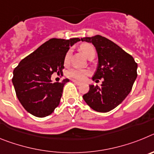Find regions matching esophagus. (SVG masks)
<instances>
[{
    "label": "esophagus",
    "mask_w": 154,
    "mask_h": 154,
    "mask_svg": "<svg viewBox=\"0 0 154 154\" xmlns=\"http://www.w3.org/2000/svg\"><path fill=\"white\" fill-rule=\"evenodd\" d=\"M72 82H74L75 84V85H79L80 84H81L79 82H77V81H75V80H72Z\"/></svg>",
    "instance_id": "1"
}]
</instances>
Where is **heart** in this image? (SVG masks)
I'll list each match as a JSON object with an SVG mask.
<instances>
[{
  "mask_svg": "<svg viewBox=\"0 0 154 154\" xmlns=\"http://www.w3.org/2000/svg\"><path fill=\"white\" fill-rule=\"evenodd\" d=\"M80 50L84 55L88 58L89 55L92 51H95L94 48L92 45L89 44H83L80 46ZM69 56H70V51H68L66 53L65 57V63H67L69 59ZM89 74V72L88 70H85V69H71L67 72V76L69 78L72 79L73 80H76V81H83L85 79L87 75Z\"/></svg>",
  "mask_w": 154,
  "mask_h": 154,
  "instance_id": "heart-1",
  "label": "heart"
}]
</instances>
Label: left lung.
<instances>
[{
  "label": "left lung",
  "instance_id": "obj_1",
  "mask_svg": "<svg viewBox=\"0 0 154 154\" xmlns=\"http://www.w3.org/2000/svg\"><path fill=\"white\" fill-rule=\"evenodd\" d=\"M81 40L92 43L97 51L99 62L92 80L104 79L100 86L89 85V91L83 99L95 111L109 112L131 91L137 77V64L131 55L105 37L96 35Z\"/></svg>",
  "mask_w": 154,
  "mask_h": 154
}]
</instances>
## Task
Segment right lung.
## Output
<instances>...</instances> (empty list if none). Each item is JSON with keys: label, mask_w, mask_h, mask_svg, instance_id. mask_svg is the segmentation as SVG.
Segmentation results:
<instances>
[{"label": "right lung", "mask_w": 154, "mask_h": 154, "mask_svg": "<svg viewBox=\"0 0 154 154\" xmlns=\"http://www.w3.org/2000/svg\"><path fill=\"white\" fill-rule=\"evenodd\" d=\"M51 38L22 59L13 72L16 96L25 109L37 117H45L60 103L63 87L69 80L52 82L51 75L62 72L69 48L79 42Z\"/></svg>", "instance_id": "1"}]
</instances>
